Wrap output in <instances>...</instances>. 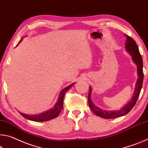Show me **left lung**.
<instances>
[{
  "label": "left lung",
  "mask_w": 148,
  "mask_h": 148,
  "mask_svg": "<svg viewBox=\"0 0 148 148\" xmlns=\"http://www.w3.org/2000/svg\"><path fill=\"white\" fill-rule=\"evenodd\" d=\"M126 38L125 43V49L129 55H130L133 62L137 66V74L138 79L135 85V89L134 91L133 95L131 98L130 101H128L125 106L122 107L121 109L116 110V111H107L100 109L99 107L93 103L92 99H91V92L92 89L90 86V91L88 93V103L90 109L94 113L98 116L102 117L104 119H114L117 117L124 116L128 113L132 108L134 106L136 103L140 95V91H141L143 79H144V73H143V60L141 55H140L139 49L136 45L135 41L132 38L129 37L127 35L125 34Z\"/></svg>",
  "instance_id": "1"
}]
</instances>
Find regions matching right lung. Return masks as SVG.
I'll list each match as a JSON object with an SVG mask.
<instances>
[{
	"instance_id": "right-lung-1",
	"label": "right lung",
	"mask_w": 148,
	"mask_h": 148,
	"mask_svg": "<svg viewBox=\"0 0 148 148\" xmlns=\"http://www.w3.org/2000/svg\"><path fill=\"white\" fill-rule=\"evenodd\" d=\"M23 37H22V39L18 42V43L17 44V47L18 45H19L21 42L22 41ZM74 83H72V84H70L69 86H67L66 88H65L64 89L60 91V92L58 95V98L57 99V101L55 105H54V107L51 108V109L47 110V111H45L41 112V113L39 114H33V115H31V114H24V113H22V112H20V114L21 115H22L24 118L28 119V120L30 121H33L35 122H43V121H47L49 120H51V119H53L57 117L58 114L60 112H61V110L63 108V99H64V96L65 93L69 90L70 88H72V86L74 85Z\"/></svg>"
}]
</instances>
